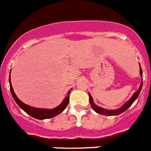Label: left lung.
<instances>
[{"label":"left lung","instance_id":"1","mask_svg":"<svg viewBox=\"0 0 151 151\" xmlns=\"http://www.w3.org/2000/svg\"><path fill=\"white\" fill-rule=\"evenodd\" d=\"M140 74L141 76V78H142L143 73H142V69H141V67H140ZM142 86H143V82H141L140 86V88L139 89L137 90V91H135L134 95H132V97L122 105L120 109H116V110H107V109H103V108H101V107L98 106L94 103L93 99H92V97H91V95H90V93H88V95H89V101H90V105H91V108L95 111V112L98 113V114H103V115H107V116H114V115H118V114H122L123 113L124 111H125L127 109H129L131 105H132L134 103V101L137 99V98L138 97L139 94H140V91H141V88H142Z\"/></svg>","mask_w":151,"mask_h":151}]
</instances>
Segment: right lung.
<instances>
[{
	"mask_svg": "<svg viewBox=\"0 0 151 151\" xmlns=\"http://www.w3.org/2000/svg\"><path fill=\"white\" fill-rule=\"evenodd\" d=\"M9 83H10V90H11V95H12L13 98H14V101H16V103L19 105L20 109L25 111L27 114L30 115L31 117L34 118H37L39 120H43V119H48V118H53L55 116L60 114L62 113L63 111L65 110V108L67 107L68 104L69 102V94H70L71 90L68 91V95L65 99L63 100V102L60 104L59 106L56 108H54L52 109H37V108H33V107L29 106L28 105H26L24 102H22L20 99L17 97V95L14 93V89H13L12 85H11V74L9 76Z\"/></svg>",
	"mask_w": 151,
	"mask_h": 151,
	"instance_id": "obj_1",
	"label": "right lung"
}]
</instances>
